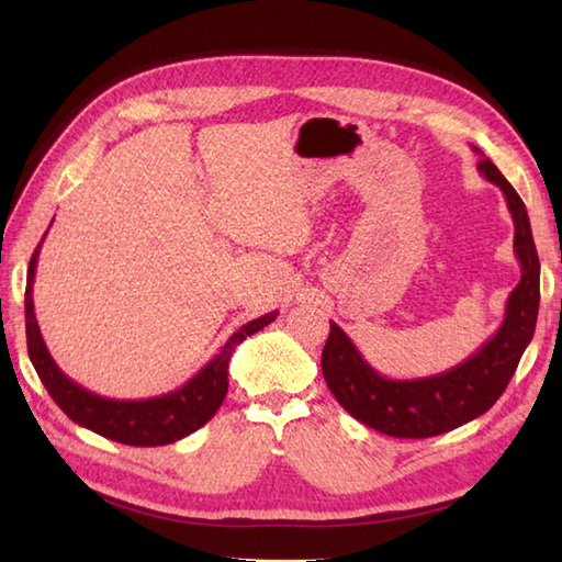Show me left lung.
<instances>
[{
    "mask_svg": "<svg viewBox=\"0 0 562 562\" xmlns=\"http://www.w3.org/2000/svg\"><path fill=\"white\" fill-rule=\"evenodd\" d=\"M485 181L505 193L515 222V254L521 266V280L512 290L505 321L491 340L483 342L469 360L447 372L423 379H386L369 364L338 324H330V336L321 355V372L333 396L367 427L401 439H423L449 432L471 423L493 408L503 396L509 379L533 338L539 316L541 262L536 254L531 224L517 190L497 171L491 159L479 164Z\"/></svg>",
    "mask_w": 562,
    "mask_h": 562,
    "instance_id": "left-lung-1",
    "label": "left lung"
}]
</instances>
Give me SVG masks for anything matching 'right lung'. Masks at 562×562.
<instances>
[{"mask_svg":"<svg viewBox=\"0 0 562 562\" xmlns=\"http://www.w3.org/2000/svg\"><path fill=\"white\" fill-rule=\"evenodd\" d=\"M45 238V236H43ZM43 244V241H41ZM41 244L35 248L29 266V280H26V340H29V357L38 372L43 386L50 393L53 401L65 411L69 420L91 429L105 439L121 441L130 447H161L171 445L195 432L205 425L210 417L217 413L222 405L226 389H229V360L236 345H241L248 336L262 330L272 324L278 312L266 314L260 318L248 321L246 326L238 328L234 336H229L220 352L200 369V372L166 396L157 398H142V401H113L97 396V393L79 386L71 381L63 369L55 364V360L47 352L38 321L33 314V278H35V262H38Z\"/></svg>","mask_w":562,"mask_h":562,"instance_id":"right-lung-1","label":"right lung"}]
</instances>
